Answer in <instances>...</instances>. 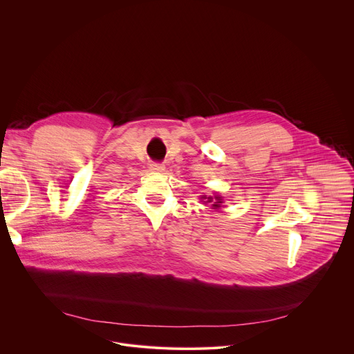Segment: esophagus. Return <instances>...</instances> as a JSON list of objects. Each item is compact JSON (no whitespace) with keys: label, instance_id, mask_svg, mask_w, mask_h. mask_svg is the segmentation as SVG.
I'll return each instance as SVG.
<instances>
[{"label":"esophagus","instance_id":"1","mask_svg":"<svg viewBox=\"0 0 354 354\" xmlns=\"http://www.w3.org/2000/svg\"><path fill=\"white\" fill-rule=\"evenodd\" d=\"M149 168L153 169V171H156V172H162L164 169H165V167L162 165V164H158V162H154V164H151L149 165Z\"/></svg>","mask_w":354,"mask_h":354}]
</instances>
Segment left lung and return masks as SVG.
<instances>
[{"mask_svg": "<svg viewBox=\"0 0 354 354\" xmlns=\"http://www.w3.org/2000/svg\"><path fill=\"white\" fill-rule=\"evenodd\" d=\"M201 198H207L206 203H212V201H213V197H201ZM217 200H218V201H214V205H213L214 209H218V207H220V203H223L220 197H217Z\"/></svg>", "mask_w": 354, "mask_h": 354, "instance_id": "obj_1", "label": "left lung"}]
</instances>
